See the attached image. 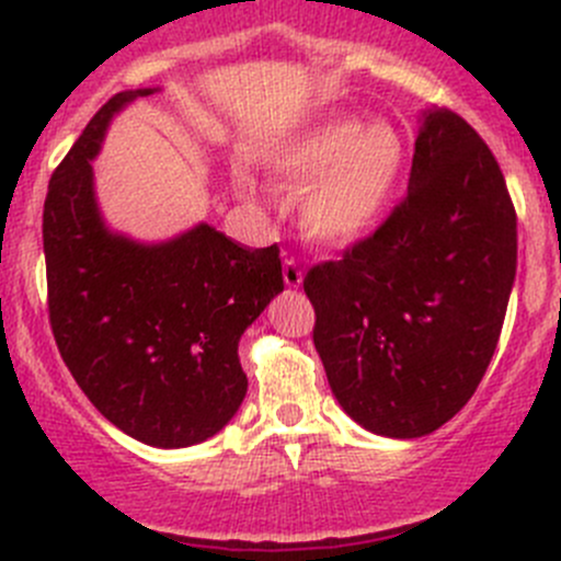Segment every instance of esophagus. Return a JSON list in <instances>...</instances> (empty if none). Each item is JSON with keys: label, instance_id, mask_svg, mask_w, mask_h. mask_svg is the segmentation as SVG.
Instances as JSON below:
<instances>
[{"label": "esophagus", "instance_id": "1", "mask_svg": "<svg viewBox=\"0 0 561 561\" xmlns=\"http://www.w3.org/2000/svg\"><path fill=\"white\" fill-rule=\"evenodd\" d=\"M282 276H285L287 287H298L304 282V271L298 268V263L293 257H285V263H282Z\"/></svg>", "mask_w": 561, "mask_h": 561}]
</instances>
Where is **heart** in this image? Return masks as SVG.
Listing matches in <instances>:
<instances>
[{"mask_svg":"<svg viewBox=\"0 0 561 561\" xmlns=\"http://www.w3.org/2000/svg\"><path fill=\"white\" fill-rule=\"evenodd\" d=\"M404 168V140L386 122L328 116L276 149L268 179L279 192L301 193V230L322 249H350L375 233ZM241 190L244 171L236 173Z\"/></svg>","mask_w":561,"mask_h":561,"instance_id":"heart-1","label":"heart"}]
</instances>
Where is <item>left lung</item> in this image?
<instances>
[{
    "label": "left lung",
    "instance_id": "8db88e82",
    "mask_svg": "<svg viewBox=\"0 0 561 561\" xmlns=\"http://www.w3.org/2000/svg\"><path fill=\"white\" fill-rule=\"evenodd\" d=\"M516 254L500 162L458 113L426 111L404 201L304 279L314 347L342 410L396 439L448 423L489 369Z\"/></svg>",
    "mask_w": 561,
    "mask_h": 561
}]
</instances>
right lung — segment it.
<instances>
[{
  "instance_id": "obj_1",
  "label": "right lung",
  "mask_w": 561,
  "mask_h": 561,
  "mask_svg": "<svg viewBox=\"0 0 561 561\" xmlns=\"http://www.w3.org/2000/svg\"><path fill=\"white\" fill-rule=\"evenodd\" d=\"M151 92L107 100L50 175L48 317L61 360L113 426L186 448L228 426L244 401L239 339L285 282L279 247H241L206 222L162 244L107 230L92 160L111 118Z\"/></svg>"
}]
</instances>
